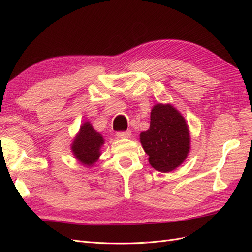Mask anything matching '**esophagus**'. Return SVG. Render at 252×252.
Wrapping results in <instances>:
<instances>
[{
	"label": "esophagus",
	"instance_id": "obj_1",
	"mask_svg": "<svg viewBox=\"0 0 252 252\" xmlns=\"http://www.w3.org/2000/svg\"><path fill=\"white\" fill-rule=\"evenodd\" d=\"M131 135V131L130 130H127V131H120L117 133V136L120 139H128L130 138Z\"/></svg>",
	"mask_w": 252,
	"mask_h": 252
}]
</instances>
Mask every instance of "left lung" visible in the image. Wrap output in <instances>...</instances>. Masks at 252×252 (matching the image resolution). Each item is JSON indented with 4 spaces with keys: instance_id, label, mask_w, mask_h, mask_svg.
<instances>
[{
    "instance_id": "1",
    "label": "left lung",
    "mask_w": 252,
    "mask_h": 252,
    "mask_svg": "<svg viewBox=\"0 0 252 252\" xmlns=\"http://www.w3.org/2000/svg\"><path fill=\"white\" fill-rule=\"evenodd\" d=\"M149 164L158 171L170 172L185 161L190 150L188 125L170 104H157L150 113V127L140 134Z\"/></svg>"
}]
</instances>
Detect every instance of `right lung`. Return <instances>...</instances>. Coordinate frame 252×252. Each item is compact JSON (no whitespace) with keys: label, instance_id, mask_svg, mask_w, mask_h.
<instances>
[{"label":"right lung","instance_id":"right-lung-1","mask_svg":"<svg viewBox=\"0 0 252 252\" xmlns=\"http://www.w3.org/2000/svg\"><path fill=\"white\" fill-rule=\"evenodd\" d=\"M104 139L96 132L90 122H85L71 144L73 156L84 166H93L101 156V147Z\"/></svg>","mask_w":252,"mask_h":252}]
</instances>
